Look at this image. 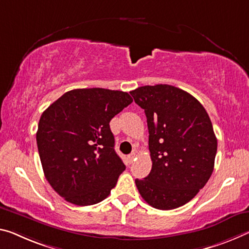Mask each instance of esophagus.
<instances>
[{"label":"esophagus","mask_w":249,"mask_h":249,"mask_svg":"<svg viewBox=\"0 0 249 249\" xmlns=\"http://www.w3.org/2000/svg\"><path fill=\"white\" fill-rule=\"evenodd\" d=\"M135 157H136V153L135 152H133V153H131L128 155V161L129 163H133L134 160H135Z\"/></svg>","instance_id":"obj_1"}]
</instances>
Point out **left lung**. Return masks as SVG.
<instances>
[{
    "label": "left lung",
    "instance_id": "8db88e82",
    "mask_svg": "<svg viewBox=\"0 0 249 249\" xmlns=\"http://www.w3.org/2000/svg\"><path fill=\"white\" fill-rule=\"evenodd\" d=\"M147 118L152 169L135 179L152 207L169 211L194 198L214 171L217 139L206 109L191 94L167 84L132 90Z\"/></svg>",
    "mask_w": 249,
    "mask_h": 249
}]
</instances>
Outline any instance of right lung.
Returning <instances> with one entry per match:
<instances>
[{"mask_svg":"<svg viewBox=\"0 0 249 249\" xmlns=\"http://www.w3.org/2000/svg\"><path fill=\"white\" fill-rule=\"evenodd\" d=\"M132 102L122 90L77 89L43 112L36 132L43 172L69 203L97 204L115 187L125 165L114 149L109 122Z\"/></svg>","mask_w":249,"mask_h":249,"instance_id":"add662e5","label":"right lung"}]
</instances>
